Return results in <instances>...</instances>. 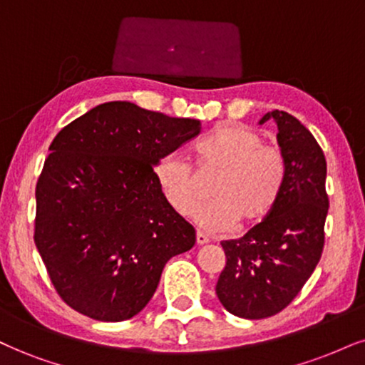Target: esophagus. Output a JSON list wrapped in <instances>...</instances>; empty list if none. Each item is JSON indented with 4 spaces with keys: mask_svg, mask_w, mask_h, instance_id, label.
Listing matches in <instances>:
<instances>
[{
    "mask_svg": "<svg viewBox=\"0 0 365 365\" xmlns=\"http://www.w3.org/2000/svg\"><path fill=\"white\" fill-rule=\"evenodd\" d=\"M208 242H210V238H208V235H206V233L196 232V244L197 245H205V244H208Z\"/></svg>",
    "mask_w": 365,
    "mask_h": 365,
    "instance_id": "34e87169",
    "label": "esophagus"
}]
</instances>
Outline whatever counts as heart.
<instances>
[{
	"mask_svg": "<svg viewBox=\"0 0 365 365\" xmlns=\"http://www.w3.org/2000/svg\"><path fill=\"white\" fill-rule=\"evenodd\" d=\"M196 165L220 170L210 186L211 200L195 210L201 197L196 170L182 152L169 150L155 162L154 175L162 195L175 213L190 215L197 227L223 232L238 220L250 225L274 208L286 181V157L257 130L240 123L213 128L195 143Z\"/></svg>",
	"mask_w": 365,
	"mask_h": 365,
	"instance_id": "obj_1",
	"label": "heart"
}]
</instances>
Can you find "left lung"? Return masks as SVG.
Here are the masks:
<instances>
[{"mask_svg":"<svg viewBox=\"0 0 365 365\" xmlns=\"http://www.w3.org/2000/svg\"><path fill=\"white\" fill-rule=\"evenodd\" d=\"M286 181L262 222L237 240L222 242L227 265L217 282L220 303L232 314L260 320L282 312L312 276L325 245L327 160L309 130L274 110Z\"/></svg>","mask_w":365,"mask_h":365,"instance_id":"left-lung-1","label":"left lung"}]
</instances>
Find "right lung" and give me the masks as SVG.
Listing matches in <instances>:
<instances>
[{"mask_svg":"<svg viewBox=\"0 0 365 365\" xmlns=\"http://www.w3.org/2000/svg\"><path fill=\"white\" fill-rule=\"evenodd\" d=\"M200 128V120L111 101L56 135L35 190L34 240L76 312L128 320L154 296L165 262L192 249L195 228L165 201L154 165Z\"/></svg>","mask_w":365,"mask_h":365,"instance_id":"obj_1","label":"right lung"}]
</instances>
